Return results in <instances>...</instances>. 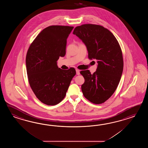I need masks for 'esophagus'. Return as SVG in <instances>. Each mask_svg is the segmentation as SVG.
<instances>
[{"label": "esophagus", "instance_id": "34e87169", "mask_svg": "<svg viewBox=\"0 0 148 148\" xmlns=\"http://www.w3.org/2000/svg\"><path fill=\"white\" fill-rule=\"evenodd\" d=\"M75 71H76V74H77V75H80V71H79V70L76 69L75 70Z\"/></svg>", "mask_w": 148, "mask_h": 148}]
</instances>
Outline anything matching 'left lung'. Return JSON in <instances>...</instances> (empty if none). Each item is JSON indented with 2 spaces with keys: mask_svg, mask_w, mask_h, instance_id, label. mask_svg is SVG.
I'll use <instances>...</instances> for the list:
<instances>
[{
  "mask_svg": "<svg viewBox=\"0 0 148 148\" xmlns=\"http://www.w3.org/2000/svg\"><path fill=\"white\" fill-rule=\"evenodd\" d=\"M73 34L86 45L88 58L97 60L93 74L88 70L80 71L85 79L82 85L83 95L94 104H102L113 94L123 73L120 44L112 33L101 25L83 24L76 27Z\"/></svg>",
  "mask_w": 148,
  "mask_h": 148,
  "instance_id": "left-lung-1",
  "label": "left lung"
}]
</instances>
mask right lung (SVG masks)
<instances>
[{"mask_svg": "<svg viewBox=\"0 0 148 148\" xmlns=\"http://www.w3.org/2000/svg\"><path fill=\"white\" fill-rule=\"evenodd\" d=\"M73 26L52 25L38 34L28 48L26 66L28 82L42 103L56 105L65 97L75 75L73 68L61 69L57 60L66 54V39Z\"/></svg>", "mask_w": 148, "mask_h": 148, "instance_id": "obj_1", "label": "right lung"}]
</instances>
